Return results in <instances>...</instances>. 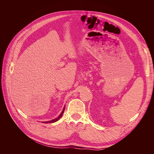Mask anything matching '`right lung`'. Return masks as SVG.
<instances>
[{"label":"right lung","mask_w":154,"mask_h":154,"mask_svg":"<svg viewBox=\"0 0 154 154\" xmlns=\"http://www.w3.org/2000/svg\"><path fill=\"white\" fill-rule=\"evenodd\" d=\"M64 110H65V108H63V110H62V113H61V114H60L58 117L57 118H56V119H53V120H51V121H49V122H44V123H54V122H57V121L62 117V114H63V112H64Z\"/></svg>","instance_id":"right-lung-1"}]
</instances>
